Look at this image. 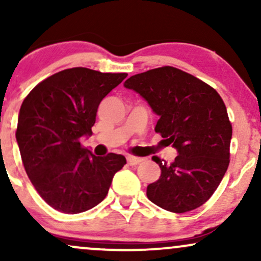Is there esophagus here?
Here are the masks:
<instances>
[{
	"mask_svg": "<svg viewBox=\"0 0 261 261\" xmlns=\"http://www.w3.org/2000/svg\"><path fill=\"white\" fill-rule=\"evenodd\" d=\"M143 161V158L140 157H134V155H127V163L130 166H137V164L141 163Z\"/></svg>",
	"mask_w": 261,
	"mask_h": 261,
	"instance_id": "34e87169",
	"label": "esophagus"
}]
</instances>
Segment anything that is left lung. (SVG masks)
<instances>
[{"mask_svg": "<svg viewBox=\"0 0 261 261\" xmlns=\"http://www.w3.org/2000/svg\"><path fill=\"white\" fill-rule=\"evenodd\" d=\"M124 87L139 93L160 116L154 130L178 151L161 168L147 197L175 214L195 210L215 193L229 164L232 125L220 94L201 80L172 66L135 74Z\"/></svg>", "mask_w": 261, "mask_h": 261, "instance_id": "8db88e82", "label": "left lung"}]
</instances>
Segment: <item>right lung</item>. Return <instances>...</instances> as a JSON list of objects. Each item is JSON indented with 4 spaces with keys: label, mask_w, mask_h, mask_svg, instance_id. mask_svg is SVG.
<instances>
[{
    "label": "right lung",
    "mask_w": 261,
    "mask_h": 261,
    "mask_svg": "<svg viewBox=\"0 0 261 261\" xmlns=\"http://www.w3.org/2000/svg\"><path fill=\"white\" fill-rule=\"evenodd\" d=\"M126 76L67 68L35 86L23 100L16 133L20 157L35 190L53 208L71 215L93 208L126 164L124 155L97 157L81 145L92 135L100 101Z\"/></svg>",
    "instance_id": "obj_1"
}]
</instances>
